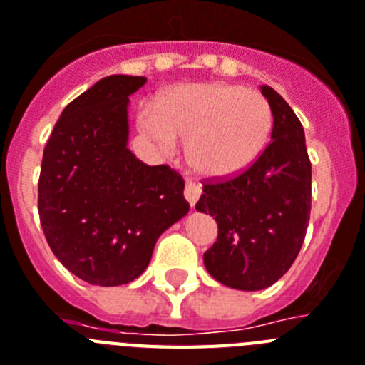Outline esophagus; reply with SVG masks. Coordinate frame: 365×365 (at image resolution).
Masks as SVG:
<instances>
[{
	"label": "esophagus",
	"instance_id": "34e87169",
	"mask_svg": "<svg viewBox=\"0 0 365 365\" xmlns=\"http://www.w3.org/2000/svg\"><path fill=\"white\" fill-rule=\"evenodd\" d=\"M200 185H197L195 182H191V180H187L185 182V189H183V195H185V198H187L189 206H195L198 202V198H200Z\"/></svg>",
	"mask_w": 365,
	"mask_h": 365
}]
</instances>
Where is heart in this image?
I'll return each mask as SVG.
<instances>
[{
	"mask_svg": "<svg viewBox=\"0 0 365 365\" xmlns=\"http://www.w3.org/2000/svg\"><path fill=\"white\" fill-rule=\"evenodd\" d=\"M267 98L230 83H185L143 107L139 130L170 154L187 140V161L204 178H232L262 155L272 130Z\"/></svg>",
	"mask_w": 365,
	"mask_h": 365,
	"instance_id": "b5f03b06",
	"label": "heart"
}]
</instances>
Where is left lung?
<instances>
[{
    "mask_svg": "<svg viewBox=\"0 0 365 365\" xmlns=\"http://www.w3.org/2000/svg\"><path fill=\"white\" fill-rule=\"evenodd\" d=\"M262 94L272 109L271 143L241 174L207 180L197 210L215 217L219 234L204 252L217 282L258 292L272 286L295 262L312 210V163L304 130L274 88Z\"/></svg>",
    "mask_w": 365,
    "mask_h": 365,
    "instance_id": "1",
    "label": "left lung"
}]
</instances>
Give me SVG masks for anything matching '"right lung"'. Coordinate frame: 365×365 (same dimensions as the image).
<instances>
[{
    "label": "right lung",
    "instance_id": "1",
    "mask_svg": "<svg viewBox=\"0 0 365 365\" xmlns=\"http://www.w3.org/2000/svg\"><path fill=\"white\" fill-rule=\"evenodd\" d=\"M143 76H107L64 107L42 155L38 215L64 267L94 286H122L148 267L155 241L187 215L183 178L128 148L130 94Z\"/></svg>",
    "mask_w": 365,
    "mask_h": 365
}]
</instances>
